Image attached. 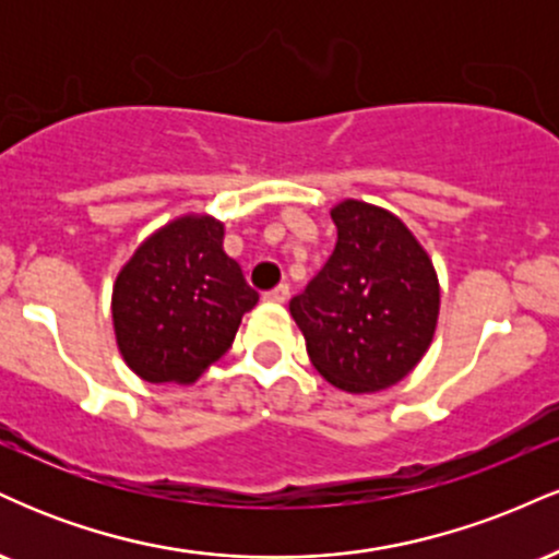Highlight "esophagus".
Wrapping results in <instances>:
<instances>
[{
  "mask_svg": "<svg viewBox=\"0 0 559 559\" xmlns=\"http://www.w3.org/2000/svg\"><path fill=\"white\" fill-rule=\"evenodd\" d=\"M288 299V286H275L271 288V292H265V301H275V305H284V301Z\"/></svg>",
  "mask_w": 559,
  "mask_h": 559,
  "instance_id": "34e87169",
  "label": "esophagus"
}]
</instances>
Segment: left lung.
<instances>
[{"mask_svg": "<svg viewBox=\"0 0 559 559\" xmlns=\"http://www.w3.org/2000/svg\"><path fill=\"white\" fill-rule=\"evenodd\" d=\"M331 217L338 234L333 254L288 310L325 381L349 394L389 389L433 342V262L389 210L344 199Z\"/></svg>", "mask_w": 559, "mask_h": 559, "instance_id": "left-lung-1", "label": "left lung"}]
</instances>
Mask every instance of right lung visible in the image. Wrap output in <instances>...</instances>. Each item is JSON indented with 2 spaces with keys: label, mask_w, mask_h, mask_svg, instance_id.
Listing matches in <instances>:
<instances>
[{
  "label": "right lung",
  "mask_w": 559,
  "mask_h": 559,
  "mask_svg": "<svg viewBox=\"0 0 559 559\" xmlns=\"http://www.w3.org/2000/svg\"><path fill=\"white\" fill-rule=\"evenodd\" d=\"M260 294L223 252V223L183 215L150 236L112 286L128 368L150 383H194L234 344Z\"/></svg>",
  "instance_id": "right-lung-1"
}]
</instances>
